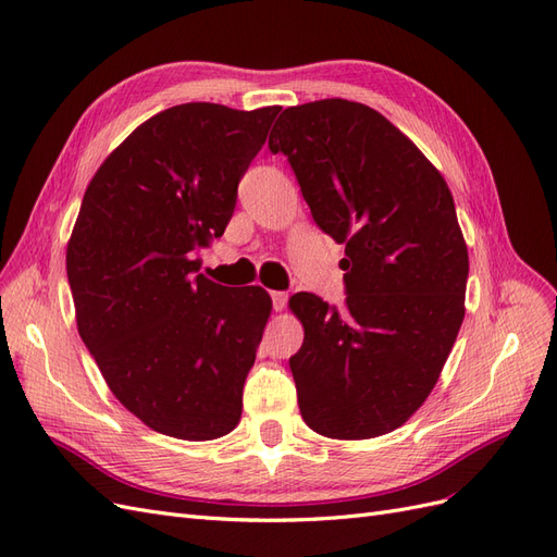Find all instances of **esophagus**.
<instances>
[{"instance_id": "esophagus-1", "label": "esophagus", "mask_w": 557, "mask_h": 557, "mask_svg": "<svg viewBox=\"0 0 557 557\" xmlns=\"http://www.w3.org/2000/svg\"><path fill=\"white\" fill-rule=\"evenodd\" d=\"M272 305H274V311H281L285 305H288V293L274 290V293H272Z\"/></svg>"}]
</instances>
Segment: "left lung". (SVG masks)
<instances>
[{"mask_svg": "<svg viewBox=\"0 0 557 557\" xmlns=\"http://www.w3.org/2000/svg\"><path fill=\"white\" fill-rule=\"evenodd\" d=\"M269 150L288 158L315 225L346 244L342 311L290 297L305 327L290 358L301 418L330 440L393 432L440 381L465 318L453 195L407 134L348 99L285 109Z\"/></svg>", "mask_w": 557, "mask_h": 557, "instance_id": "left-lung-1", "label": "left lung"}]
</instances>
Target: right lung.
I'll list each match as a JSON object with an SVG mask.
<instances>
[{
  "mask_svg": "<svg viewBox=\"0 0 557 557\" xmlns=\"http://www.w3.org/2000/svg\"><path fill=\"white\" fill-rule=\"evenodd\" d=\"M278 107L190 102L148 117L92 176L66 244L76 325L144 425L185 442L239 425L272 297L199 272Z\"/></svg>",
  "mask_w": 557,
  "mask_h": 557,
  "instance_id": "right-lung-1",
  "label": "right lung"
}]
</instances>
